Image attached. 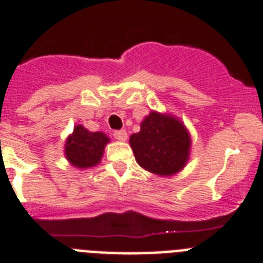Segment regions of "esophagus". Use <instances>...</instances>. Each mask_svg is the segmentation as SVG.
<instances>
[{"mask_svg":"<svg viewBox=\"0 0 263 263\" xmlns=\"http://www.w3.org/2000/svg\"><path fill=\"white\" fill-rule=\"evenodd\" d=\"M113 137H115L117 141H126L127 133L125 130H115V132H113Z\"/></svg>","mask_w":263,"mask_h":263,"instance_id":"obj_1","label":"esophagus"}]
</instances>
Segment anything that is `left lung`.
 <instances>
[{
    "instance_id": "left-lung-1",
    "label": "left lung",
    "mask_w": 263,
    "mask_h": 263,
    "mask_svg": "<svg viewBox=\"0 0 263 263\" xmlns=\"http://www.w3.org/2000/svg\"><path fill=\"white\" fill-rule=\"evenodd\" d=\"M129 142L137 163L156 175H175L189 158V133L172 116L151 112Z\"/></svg>"
}]
</instances>
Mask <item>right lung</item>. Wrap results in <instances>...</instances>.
I'll return each instance as SVG.
<instances>
[{"label":"right lung","instance_id":"add662e5","mask_svg":"<svg viewBox=\"0 0 263 263\" xmlns=\"http://www.w3.org/2000/svg\"><path fill=\"white\" fill-rule=\"evenodd\" d=\"M109 138L100 132H88L82 125L74 127V133L66 141L65 155L74 167H93L100 161L104 146Z\"/></svg>","mask_w":263,"mask_h":263}]
</instances>
